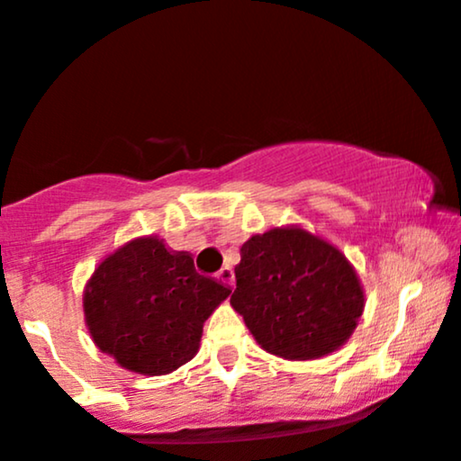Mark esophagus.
<instances>
[{"mask_svg":"<svg viewBox=\"0 0 461 461\" xmlns=\"http://www.w3.org/2000/svg\"><path fill=\"white\" fill-rule=\"evenodd\" d=\"M217 281H221L224 283V285H229V287H232L235 285V274H232V267H221L220 272H217Z\"/></svg>","mask_w":461,"mask_h":461,"instance_id":"34e87169","label":"esophagus"}]
</instances>
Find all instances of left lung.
I'll return each instance as SVG.
<instances>
[{"label":"left lung","mask_w":461,"mask_h":461,"mask_svg":"<svg viewBox=\"0 0 461 461\" xmlns=\"http://www.w3.org/2000/svg\"><path fill=\"white\" fill-rule=\"evenodd\" d=\"M235 278L232 309L263 350L289 361L342 348L366 307L353 263L300 226L252 235L241 246Z\"/></svg>","instance_id":"8db88e82"}]
</instances>
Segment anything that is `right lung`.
<instances>
[{"mask_svg": "<svg viewBox=\"0 0 461 461\" xmlns=\"http://www.w3.org/2000/svg\"><path fill=\"white\" fill-rule=\"evenodd\" d=\"M230 287L195 272L189 252L157 235L126 241L102 258L82 294L93 342L122 368L169 375L200 350L203 327Z\"/></svg>", "mask_w": 461, "mask_h": 461, "instance_id": "obj_1", "label": "right lung"}]
</instances>
